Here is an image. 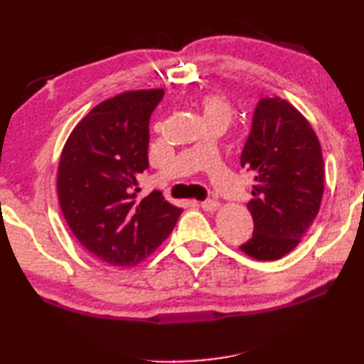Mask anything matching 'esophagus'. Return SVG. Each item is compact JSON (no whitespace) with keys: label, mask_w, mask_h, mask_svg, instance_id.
<instances>
[{"label":"esophagus","mask_w":364,"mask_h":364,"mask_svg":"<svg viewBox=\"0 0 364 364\" xmlns=\"http://www.w3.org/2000/svg\"><path fill=\"white\" fill-rule=\"evenodd\" d=\"M200 207L204 208L205 212H217L220 208V202H217V200H204V202H200Z\"/></svg>","instance_id":"obj_1"}]
</instances>
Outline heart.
<instances>
[{
  "instance_id": "b5f03b06",
  "label": "heart",
  "mask_w": 364,
  "mask_h": 364,
  "mask_svg": "<svg viewBox=\"0 0 364 364\" xmlns=\"http://www.w3.org/2000/svg\"><path fill=\"white\" fill-rule=\"evenodd\" d=\"M202 112L207 122L212 120H225L230 122L232 117V104L228 97L218 93H207L200 97Z\"/></svg>"
}]
</instances>
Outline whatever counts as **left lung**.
I'll return each mask as SVG.
<instances>
[{"instance_id":"left-lung-1","label":"left lung","mask_w":364,"mask_h":364,"mask_svg":"<svg viewBox=\"0 0 364 364\" xmlns=\"http://www.w3.org/2000/svg\"><path fill=\"white\" fill-rule=\"evenodd\" d=\"M241 165L255 173L247 204L254 234L239 249L255 260H278L297 247L321 205V144L291 102L264 97L255 107Z\"/></svg>"}]
</instances>
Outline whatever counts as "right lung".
<instances>
[{
  "label": "right lung",
  "mask_w": 364,
  "mask_h": 364,
  "mask_svg": "<svg viewBox=\"0 0 364 364\" xmlns=\"http://www.w3.org/2000/svg\"><path fill=\"white\" fill-rule=\"evenodd\" d=\"M164 90L125 91L97 104L67 138L58 167L60 210L78 242L112 267H134L173 231L183 208L133 184L149 167V119Z\"/></svg>",
  "instance_id": "obj_1"
}]
</instances>
